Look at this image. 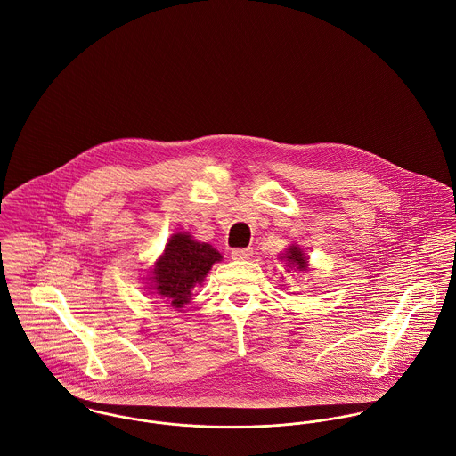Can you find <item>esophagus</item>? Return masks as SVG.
Returning a JSON list of instances; mask_svg holds the SVG:
<instances>
[{
    "label": "esophagus",
    "instance_id": "obj_1",
    "mask_svg": "<svg viewBox=\"0 0 456 456\" xmlns=\"http://www.w3.org/2000/svg\"><path fill=\"white\" fill-rule=\"evenodd\" d=\"M253 256V248H237L232 251L233 260H248Z\"/></svg>",
    "mask_w": 456,
    "mask_h": 456
}]
</instances>
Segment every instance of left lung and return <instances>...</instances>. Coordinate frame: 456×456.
Segmentation results:
<instances>
[{
	"mask_svg": "<svg viewBox=\"0 0 456 456\" xmlns=\"http://www.w3.org/2000/svg\"><path fill=\"white\" fill-rule=\"evenodd\" d=\"M286 258H288V261L295 263V265H297L298 268H302V270H307V266H309V263L304 258V251H302L300 248H295V246H293L291 249H288Z\"/></svg>",
	"mask_w": 456,
	"mask_h": 456,
	"instance_id": "obj_1",
	"label": "left lung"
}]
</instances>
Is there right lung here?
<instances>
[{"instance_id":"right-lung-1","label":"right lung","mask_w":456,"mask_h":456,"mask_svg":"<svg viewBox=\"0 0 456 456\" xmlns=\"http://www.w3.org/2000/svg\"><path fill=\"white\" fill-rule=\"evenodd\" d=\"M221 255L208 244L196 242L188 233L174 235L165 253L152 270L158 295L165 297L175 309L191 300V289L203 281L210 266Z\"/></svg>"}]
</instances>
